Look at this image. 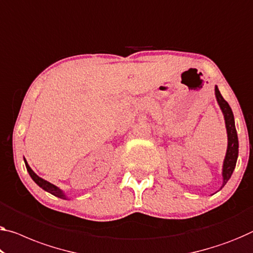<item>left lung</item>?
<instances>
[{
	"label": "left lung",
	"mask_w": 253,
	"mask_h": 253,
	"mask_svg": "<svg viewBox=\"0 0 253 253\" xmlns=\"http://www.w3.org/2000/svg\"><path fill=\"white\" fill-rule=\"evenodd\" d=\"M215 96L217 103H218L220 110L223 112L225 126H226L227 132V150L223 163V172H221V175H223V184H221L220 189H223L224 185L231 178L233 170L235 169L236 161H238L239 156V139L238 133H236L234 115H233L232 108L230 107V105H228L226 100L223 98V96H221L217 86H215Z\"/></svg>",
	"instance_id": "8db88e82"
}]
</instances>
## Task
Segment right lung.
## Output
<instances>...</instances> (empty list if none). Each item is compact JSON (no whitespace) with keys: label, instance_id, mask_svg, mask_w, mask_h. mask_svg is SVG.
Listing matches in <instances>:
<instances>
[{"label":"right lung","instance_id":"right-lung-1","mask_svg":"<svg viewBox=\"0 0 253 253\" xmlns=\"http://www.w3.org/2000/svg\"><path fill=\"white\" fill-rule=\"evenodd\" d=\"M23 159H25V158H23ZM25 164H26L27 170H28L30 177H32L35 183H36L37 185H40L42 190H45V191L49 192L50 194H53V196H55L57 198H61V199H65V200L69 199V198L65 196V193L62 191L60 188H57L56 185L49 183L48 181H46V180H44V178L38 176L37 174L35 173L32 169H30V166L28 165V163H27L26 159H25Z\"/></svg>","mask_w":253,"mask_h":253}]
</instances>
